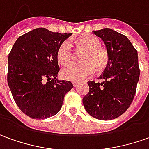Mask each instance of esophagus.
Returning <instances> with one entry per match:
<instances>
[{
    "label": "esophagus",
    "mask_w": 149,
    "mask_h": 149,
    "mask_svg": "<svg viewBox=\"0 0 149 149\" xmlns=\"http://www.w3.org/2000/svg\"><path fill=\"white\" fill-rule=\"evenodd\" d=\"M79 84H80L79 82H77V81H73V82H72V85H73V86H74V87H77V86Z\"/></svg>",
    "instance_id": "obj_1"
}]
</instances>
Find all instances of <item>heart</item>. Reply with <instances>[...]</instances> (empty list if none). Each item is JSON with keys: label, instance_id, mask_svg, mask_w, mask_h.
<instances>
[{"label": "heart", "instance_id": "obj_1", "mask_svg": "<svg viewBox=\"0 0 149 149\" xmlns=\"http://www.w3.org/2000/svg\"><path fill=\"white\" fill-rule=\"evenodd\" d=\"M75 52L80 55L81 63L67 67L61 72L62 77L68 81H80L90 77L94 72L102 73L110 63V55L107 49L101 46V40L92 34H83L71 43ZM59 64L68 66L74 60V54L68 42L61 44L56 54Z\"/></svg>", "mask_w": 149, "mask_h": 149}]
</instances>
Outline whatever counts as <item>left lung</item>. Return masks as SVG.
I'll return each instance as SVG.
<instances>
[{"instance_id":"1","label":"left lung","mask_w":149,"mask_h":149,"mask_svg":"<svg viewBox=\"0 0 149 149\" xmlns=\"http://www.w3.org/2000/svg\"><path fill=\"white\" fill-rule=\"evenodd\" d=\"M103 40L110 55L103 81H89V92L82 99L87 113L101 120H114L130 107L139 78L138 52L125 35L111 29L93 31Z\"/></svg>"}]
</instances>
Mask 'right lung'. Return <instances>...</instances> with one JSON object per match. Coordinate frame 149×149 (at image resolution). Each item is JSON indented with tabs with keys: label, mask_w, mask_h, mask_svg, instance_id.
<instances>
[{
	"label": "right lung",
	"mask_w": 149,
	"mask_h": 149,
	"mask_svg": "<svg viewBox=\"0 0 149 149\" xmlns=\"http://www.w3.org/2000/svg\"><path fill=\"white\" fill-rule=\"evenodd\" d=\"M72 35L34 29L19 36L8 57L7 81L20 110L32 119L43 120L61 110L65 95L73 86L59 81L56 54Z\"/></svg>",
	"instance_id": "right-lung-1"
}]
</instances>
